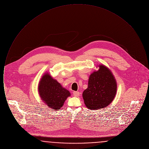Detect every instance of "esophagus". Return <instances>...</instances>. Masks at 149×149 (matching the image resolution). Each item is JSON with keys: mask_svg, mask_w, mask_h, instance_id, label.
<instances>
[{"mask_svg": "<svg viewBox=\"0 0 149 149\" xmlns=\"http://www.w3.org/2000/svg\"><path fill=\"white\" fill-rule=\"evenodd\" d=\"M79 94H80V93L79 92H73V95L75 97H78L79 95Z\"/></svg>", "mask_w": 149, "mask_h": 149, "instance_id": "obj_1", "label": "esophagus"}]
</instances>
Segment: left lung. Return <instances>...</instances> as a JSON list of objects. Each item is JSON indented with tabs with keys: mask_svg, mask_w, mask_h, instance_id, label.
<instances>
[{
	"mask_svg": "<svg viewBox=\"0 0 149 149\" xmlns=\"http://www.w3.org/2000/svg\"><path fill=\"white\" fill-rule=\"evenodd\" d=\"M117 91L116 80L104 65L94 71L89 78L88 86L83 93L85 106L90 109L105 108L113 100Z\"/></svg>",
	"mask_w": 149,
	"mask_h": 149,
	"instance_id": "left-lung-1",
	"label": "left lung"
}]
</instances>
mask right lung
<instances>
[{
  "mask_svg": "<svg viewBox=\"0 0 149 149\" xmlns=\"http://www.w3.org/2000/svg\"><path fill=\"white\" fill-rule=\"evenodd\" d=\"M38 92L43 101L54 110H57L63 106L65 100L70 95L69 91L63 88L49 74H45L41 79Z\"/></svg>",
  "mask_w": 149,
  "mask_h": 149,
  "instance_id": "right-lung-1",
  "label": "right lung"
}]
</instances>
